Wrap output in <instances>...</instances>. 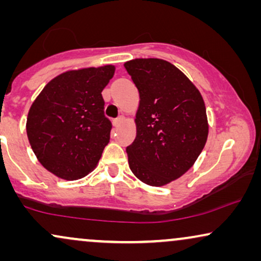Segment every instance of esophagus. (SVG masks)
I'll use <instances>...</instances> for the list:
<instances>
[{
  "instance_id": "1",
  "label": "esophagus",
  "mask_w": 261,
  "mask_h": 261,
  "mask_svg": "<svg viewBox=\"0 0 261 261\" xmlns=\"http://www.w3.org/2000/svg\"><path fill=\"white\" fill-rule=\"evenodd\" d=\"M123 122H124V117H123V116H119V117H117V119H115V120L113 121L114 126H115L116 128H117V127H120L121 124H122Z\"/></svg>"
}]
</instances>
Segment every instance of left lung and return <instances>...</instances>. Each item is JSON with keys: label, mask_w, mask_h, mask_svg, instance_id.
Listing matches in <instances>:
<instances>
[{"label": "left lung", "mask_w": 261, "mask_h": 261, "mask_svg": "<svg viewBox=\"0 0 261 261\" xmlns=\"http://www.w3.org/2000/svg\"><path fill=\"white\" fill-rule=\"evenodd\" d=\"M124 67L140 96L137 137L126 149L129 169L142 183L164 187L188 172L204 148L209 133L204 101L166 60L137 58Z\"/></svg>", "instance_id": "left-lung-1"}]
</instances>
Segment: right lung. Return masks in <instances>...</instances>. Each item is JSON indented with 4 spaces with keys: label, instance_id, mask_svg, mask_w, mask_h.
Returning <instances> with one entry per match:
<instances>
[{
    "label": "right lung",
    "instance_id": "add662e5",
    "mask_svg": "<svg viewBox=\"0 0 261 261\" xmlns=\"http://www.w3.org/2000/svg\"><path fill=\"white\" fill-rule=\"evenodd\" d=\"M114 65L69 70L45 85L32 103L26 130L39 163L65 180L81 179L97 166L110 139L102 91Z\"/></svg>",
    "mask_w": 261,
    "mask_h": 261
}]
</instances>
